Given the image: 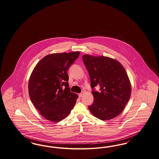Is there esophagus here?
<instances>
[{"label":"esophagus","instance_id":"34e87169","mask_svg":"<svg viewBox=\"0 0 159 159\" xmlns=\"http://www.w3.org/2000/svg\"><path fill=\"white\" fill-rule=\"evenodd\" d=\"M85 92V91H83L82 93H80V94H78V96L79 97H81L83 96V94H84V93Z\"/></svg>","mask_w":159,"mask_h":159}]
</instances>
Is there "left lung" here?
Returning a JSON list of instances; mask_svg holds the SVG:
<instances>
[{
    "label": "left lung",
    "mask_w": 159,
    "mask_h": 159,
    "mask_svg": "<svg viewBox=\"0 0 159 159\" xmlns=\"http://www.w3.org/2000/svg\"><path fill=\"white\" fill-rule=\"evenodd\" d=\"M93 89L94 102L89 106L92 115L103 120H111L124 111L129 100L131 84L122 64L115 59L103 56L84 55ZM96 86L99 92L94 91Z\"/></svg>",
    "instance_id": "8db88e82"
}]
</instances>
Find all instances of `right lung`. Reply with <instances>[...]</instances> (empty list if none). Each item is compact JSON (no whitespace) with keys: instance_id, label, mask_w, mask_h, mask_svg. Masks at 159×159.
<instances>
[{"instance_id":"right-lung-1","label":"right lung","mask_w":159,"mask_h":159,"mask_svg":"<svg viewBox=\"0 0 159 159\" xmlns=\"http://www.w3.org/2000/svg\"><path fill=\"white\" fill-rule=\"evenodd\" d=\"M80 54L73 52L46 56L31 74L28 83L30 99L40 114L48 120H62L76 103L78 96L70 91L67 71Z\"/></svg>"}]
</instances>
